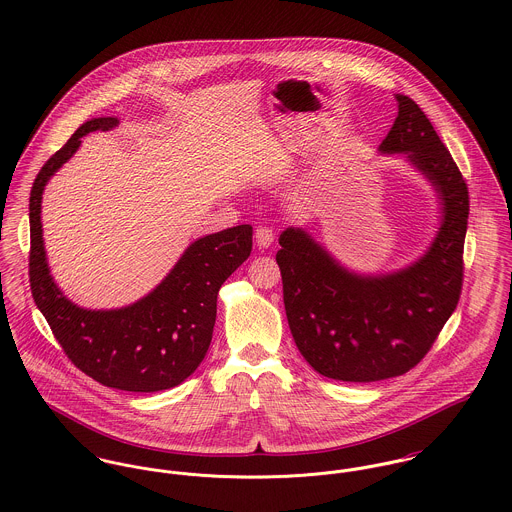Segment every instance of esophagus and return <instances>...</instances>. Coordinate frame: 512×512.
I'll use <instances>...</instances> for the list:
<instances>
[{
	"instance_id": "1",
	"label": "esophagus",
	"mask_w": 512,
	"mask_h": 512,
	"mask_svg": "<svg viewBox=\"0 0 512 512\" xmlns=\"http://www.w3.org/2000/svg\"><path fill=\"white\" fill-rule=\"evenodd\" d=\"M258 248H270L274 244V230L270 226H258L254 232Z\"/></svg>"
}]
</instances>
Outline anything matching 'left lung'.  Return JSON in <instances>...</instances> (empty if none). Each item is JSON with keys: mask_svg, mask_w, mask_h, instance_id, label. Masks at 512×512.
<instances>
[{"mask_svg": "<svg viewBox=\"0 0 512 512\" xmlns=\"http://www.w3.org/2000/svg\"><path fill=\"white\" fill-rule=\"evenodd\" d=\"M394 98L398 116L378 153L402 155L436 193L438 230L424 254L392 272H357L301 226L280 234L276 254L299 353L343 382L384 380L418 365L461 293L467 185L422 108L410 96Z\"/></svg>", "mask_w": 512, "mask_h": 512, "instance_id": "obj_1", "label": "left lung"}]
</instances>
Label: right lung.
I'll use <instances>...</instances> for the list:
<instances>
[{
	"label": "right lung",
	"instance_id": "right-lung-1",
	"mask_svg": "<svg viewBox=\"0 0 512 512\" xmlns=\"http://www.w3.org/2000/svg\"><path fill=\"white\" fill-rule=\"evenodd\" d=\"M118 124L116 116L84 122L41 167L29 199V280L39 311L76 368L108 388L159 392L181 384L203 363L213 339L220 286L250 256L252 226L238 224L197 238L169 274L130 305H76L51 276L41 222L43 193L76 153L80 138Z\"/></svg>",
	"mask_w": 512,
	"mask_h": 512
}]
</instances>
